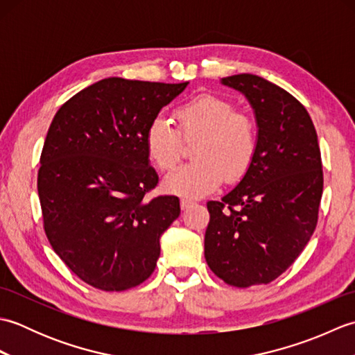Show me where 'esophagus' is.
<instances>
[{
	"label": "esophagus",
	"instance_id": "obj_1",
	"mask_svg": "<svg viewBox=\"0 0 355 355\" xmlns=\"http://www.w3.org/2000/svg\"><path fill=\"white\" fill-rule=\"evenodd\" d=\"M180 205H182V209L184 210L187 207H191L193 205V201L189 200V198H182V201H180Z\"/></svg>",
	"mask_w": 355,
	"mask_h": 355
}]
</instances>
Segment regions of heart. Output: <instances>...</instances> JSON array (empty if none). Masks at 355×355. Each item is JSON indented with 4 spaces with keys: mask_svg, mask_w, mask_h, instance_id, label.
Segmentation results:
<instances>
[{
    "mask_svg": "<svg viewBox=\"0 0 355 355\" xmlns=\"http://www.w3.org/2000/svg\"><path fill=\"white\" fill-rule=\"evenodd\" d=\"M183 135H198L195 160L178 166L164 177L166 191L183 197H205L227 180H238L250 168L258 149L253 120L236 112L235 105L218 96H202L175 112ZM146 150L160 169H171L180 160L182 141L171 120L158 114L146 130Z\"/></svg>",
    "mask_w": 355,
    "mask_h": 355,
    "instance_id": "1",
    "label": "heart"
}]
</instances>
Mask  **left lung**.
<instances>
[{
  "label": "left lung",
  "instance_id": "left-lung-1",
  "mask_svg": "<svg viewBox=\"0 0 355 355\" xmlns=\"http://www.w3.org/2000/svg\"><path fill=\"white\" fill-rule=\"evenodd\" d=\"M253 110L258 149L221 201H209L205 258L225 284L245 288L281 276L318 224L323 191L313 120L296 97L254 74L223 78Z\"/></svg>",
  "mask_w": 355,
  "mask_h": 355
}]
</instances>
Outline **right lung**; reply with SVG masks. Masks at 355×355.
<instances>
[{
	"mask_svg": "<svg viewBox=\"0 0 355 355\" xmlns=\"http://www.w3.org/2000/svg\"><path fill=\"white\" fill-rule=\"evenodd\" d=\"M187 85L102 79L67 101L49 128L37 172L45 235L94 288H132L157 266L180 200L145 198L158 183L145 135Z\"/></svg>",
	"mask_w": 355,
	"mask_h": 355,
	"instance_id": "add662e5",
	"label": "right lung"
}]
</instances>
